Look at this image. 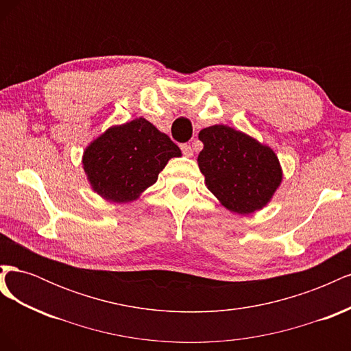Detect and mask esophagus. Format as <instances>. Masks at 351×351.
<instances>
[{
    "label": "esophagus",
    "instance_id": "34e87169",
    "mask_svg": "<svg viewBox=\"0 0 351 351\" xmlns=\"http://www.w3.org/2000/svg\"><path fill=\"white\" fill-rule=\"evenodd\" d=\"M182 152H183V155H186V156H192L193 155V147L190 146V145H187V143H183L182 146Z\"/></svg>",
    "mask_w": 351,
    "mask_h": 351
}]
</instances>
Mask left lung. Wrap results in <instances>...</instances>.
Listing matches in <instances>:
<instances>
[{
	"instance_id": "8db88e82",
	"label": "left lung",
	"mask_w": 351,
	"mask_h": 351,
	"mask_svg": "<svg viewBox=\"0 0 351 351\" xmlns=\"http://www.w3.org/2000/svg\"><path fill=\"white\" fill-rule=\"evenodd\" d=\"M199 139V168L222 205L246 215L268 204L282 177L272 149L222 124L200 130Z\"/></svg>"
}]
</instances>
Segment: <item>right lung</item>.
Instances as JSON below:
<instances>
[{"instance_id":"1","label":"right lung","mask_w":351,"mask_h":351,"mask_svg":"<svg viewBox=\"0 0 351 351\" xmlns=\"http://www.w3.org/2000/svg\"><path fill=\"white\" fill-rule=\"evenodd\" d=\"M182 151L145 119L111 127L84 151L83 167L95 192L123 204L152 186L168 159Z\"/></svg>"}]
</instances>
